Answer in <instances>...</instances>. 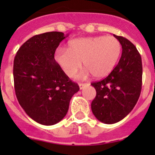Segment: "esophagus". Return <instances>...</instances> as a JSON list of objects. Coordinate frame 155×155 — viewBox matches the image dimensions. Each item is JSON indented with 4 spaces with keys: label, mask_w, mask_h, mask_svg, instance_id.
<instances>
[{
    "label": "esophagus",
    "mask_w": 155,
    "mask_h": 155,
    "mask_svg": "<svg viewBox=\"0 0 155 155\" xmlns=\"http://www.w3.org/2000/svg\"><path fill=\"white\" fill-rule=\"evenodd\" d=\"M89 84L88 83H79V87H80V89H83L84 87L86 86H88Z\"/></svg>",
    "instance_id": "1"
}]
</instances>
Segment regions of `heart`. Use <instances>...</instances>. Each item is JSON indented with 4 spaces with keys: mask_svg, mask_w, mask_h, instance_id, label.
Wrapping results in <instances>:
<instances>
[{
    "mask_svg": "<svg viewBox=\"0 0 155 155\" xmlns=\"http://www.w3.org/2000/svg\"><path fill=\"white\" fill-rule=\"evenodd\" d=\"M121 53L120 41L113 36L78 38L68 42V50L58 48L55 60L68 77H74L81 67L87 68L81 77L88 74L94 78L107 76L115 68Z\"/></svg>",
    "mask_w": 155,
    "mask_h": 155,
    "instance_id": "1",
    "label": "heart"
}]
</instances>
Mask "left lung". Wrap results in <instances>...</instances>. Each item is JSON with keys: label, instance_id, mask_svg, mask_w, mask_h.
<instances>
[{"label": "left lung", "instance_id": "1", "mask_svg": "<svg viewBox=\"0 0 155 155\" xmlns=\"http://www.w3.org/2000/svg\"><path fill=\"white\" fill-rule=\"evenodd\" d=\"M122 46L118 64L103 80L92 82L96 96L91 110L97 120L106 124L120 121L130 113L138 101L142 87L141 57L130 40L114 35Z\"/></svg>", "mask_w": 155, "mask_h": 155}]
</instances>
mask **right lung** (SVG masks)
<instances>
[{"label":"right lung","mask_w":155,"mask_h":155,"mask_svg":"<svg viewBox=\"0 0 155 155\" xmlns=\"http://www.w3.org/2000/svg\"><path fill=\"white\" fill-rule=\"evenodd\" d=\"M68 35L61 31L34 35L19 48L14 60L18 101L30 118L42 125L62 120L71 98L80 89L54 59L57 48Z\"/></svg>","instance_id":"add662e5"}]
</instances>
